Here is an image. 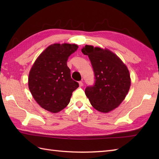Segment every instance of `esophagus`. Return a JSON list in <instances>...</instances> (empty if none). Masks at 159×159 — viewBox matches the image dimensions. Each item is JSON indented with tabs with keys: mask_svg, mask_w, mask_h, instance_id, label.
Listing matches in <instances>:
<instances>
[{
	"mask_svg": "<svg viewBox=\"0 0 159 159\" xmlns=\"http://www.w3.org/2000/svg\"><path fill=\"white\" fill-rule=\"evenodd\" d=\"M79 86H80V87H83V83L82 81L79 82Z\"/></svg>",
	"mask_w": 159,
	"mask_h": 159,
	"instance_id": "esophagus-1",
	"label": "esophagus"
}]
</instances>
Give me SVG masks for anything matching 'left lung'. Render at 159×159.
<instances>
[{
	"instance_id": "obj_1",
	"label": "left lung",
	"mask_w": 159,
	"mask_h": 159,
	"mask_svg": "<svg viewBox=\"0 0 159 159\" xmlns=\"http://www.w3.org/2000/svg\"><path fill=\"white\" fill-rule=\"evenodd\" d=\"M81 51L88 55L96 79L95 85L85 89V95L94 109L109 113L120 106L130 89L129 71L120 57L109 49L86 45Z\"/></svg>"
}]
</instances>
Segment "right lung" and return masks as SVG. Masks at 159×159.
Instances as JSON below:
<instances>
[{
  "label": "right lung",
  "mask_w": 159,
  "mask_h": 159,
  "mask_svg": "<svg viewBox=\"0 0 159 159\" xmlns=\"http://www.w3.org/2000/svg\"><path fill=\"white\" fill-rule=\"evenodd\" d=\"M76 44L53 43L43 50L30 70L28 85L33 98L45 110L56 113L69 104L79 83L71 78L68 57Z\"/></svg>",
  "instance_id": "obj_1"
}]
</instances>
